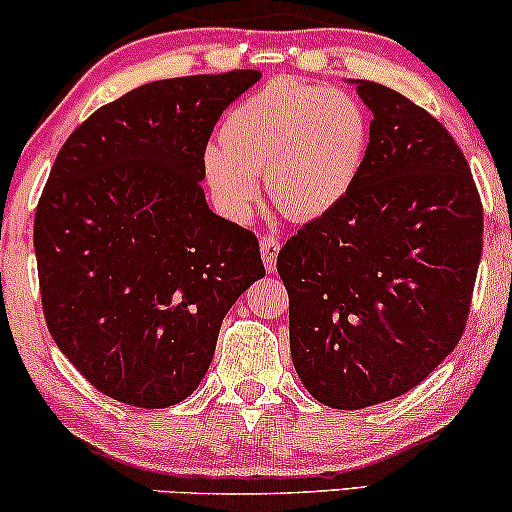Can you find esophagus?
<instances>
[{
	"instance_id": "obj_1",
	"label": "esophagus",
	"mask_w": 512,
	"mask_h": 512,
	"mask_svg": "<svg viewBox=\"0 0 512 512\" xmlns=\"http://www.w3.org/2000/svg\"><path fill=\"white\" fill-rule=\"evenodd\" d=\"M260 252H262L264 269H267V272H274V269H276V257H279V240H276L274 236H262Z\"/></svg>"
}]
</instances>
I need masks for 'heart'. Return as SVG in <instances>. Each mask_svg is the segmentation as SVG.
Listing matches in <instances>:
<instances>
[{"label":"heart","instance_id":"heart-1","mask_svg":"<svg viewBox=\"0 0 512 512\" xmlns=\"http://www.w3.org/2000/svg\"><path fill=\"white\" fill-rule=\"evenodd\" d=\"M368 151V117L351 93L279 79L226 115L219 149L204 156L211 195L248 219L264 175L272 204L291 221H315L344 202Z\"/></svg>","mask_w":512,"mask_h":512}]
</instances>
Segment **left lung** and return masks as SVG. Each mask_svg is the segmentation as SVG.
I'll list each match as a JSON object with an SVG mask.
<instances>
[{"label":"left lung","instance_id":"left-lung-1","mask_svg":"<svg viewBox=\"0 0 512 512\" xmlns=\"http://www.w3.org/2000/svg\"><path fill=\"white\" fill-rule=\"evenodd\" d=\"M351 84L373 113L361 175L276 260L293 368L332 409L395 399L445 361L467 325L484 231L448 129L392 88Z\"/></svg>","mask_w":512,"mask_h":512}]
</instances>
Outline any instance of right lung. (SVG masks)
<instances>
[{
	"label": "right lung",
	"instance_id": "obj_1",
	"mask_svg": "<svg viewBox=\"0 0 512 512\" xmlns=\"http://www.w3.org/2000/svg\"><path fill=\"white\" fill-rule=\"evenodd\" d=\"M262 72L151 81L74 129L35 211L48 330L103 395L144 409L187 399L221 322L264 276L255 233L204 197L211 129Z\"/></svg>",
	"mask_w": 512,
	"mask_h": 512
}]
</instances>
